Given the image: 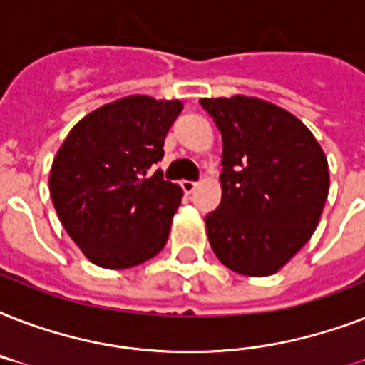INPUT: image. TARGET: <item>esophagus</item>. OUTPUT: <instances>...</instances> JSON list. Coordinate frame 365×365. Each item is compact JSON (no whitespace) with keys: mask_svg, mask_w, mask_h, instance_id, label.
Returning <instances> with one entry per match:
<instances>
[{"mask_svg":"<svg viewBox=\"0 0 365 365\" xmlns=\"http://www.w3.org/2000/svg\"><path fill=\"white\" fill-rule=\"evenodd\" d=\"M197 185H199V183H197V182H191V180H182V189L187 195L193 193L195 189H197Z\"/></svg>","mask_w":365,"mask_h":365,"instance_id":"esophagus-1","label":"esophagus"}]
</instances>
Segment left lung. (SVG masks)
<instances>
[{
	"mask_svg": "<svg viewBox=\"0 0 365 365\" xmlns=\"http://www.w3.org/2000/svg\"><path fill=\"white\" fill-rule=\"evenodd\" d=\"M200 106L223 142L222 202L205 220L212 250L239 274H274L320 222L328 159L297 117L267 100L237 94Z\"/></svg>",
	"mask_w": 365,
	"mask_h": 365,
	"instance_id": "obj_1",
	"label": "left lung"
}]
</instances>
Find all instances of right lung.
<instances>
[{
  "mask_svg": "<svg viewBox=\"0 0 365 365\" xmlns=\"http://www.w3.org/2000/svg\"><path fill=\"white\" fill-rule=\"evenodd\" d=\"M183 104L145 94L91 111L54 157L48 189L60 222L88 261L128 269L165 248L182 202L178 183L149 176Z\"/></svg>",
  "mask_w": 365,
  "mask_h": 365,
  "instance_id": "1",
  "label": "right lung"
}]
</instances>
